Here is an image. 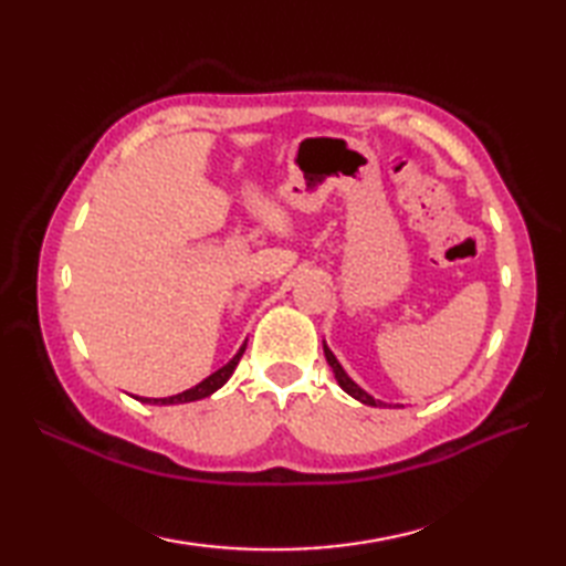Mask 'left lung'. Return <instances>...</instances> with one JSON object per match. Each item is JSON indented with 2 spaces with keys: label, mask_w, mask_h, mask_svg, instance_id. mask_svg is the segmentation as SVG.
Segmentation results:
<instances>
[{
  "label": "left lung",
  "mask_w": 566,
  "mask_h": 566,
  "mask_svg": "<svg viewBox=\"0 0 566 566\" xmlns=\"http://www.w3.org/2000/svg\"><path fill=\"white\" fill-rule=\"evenodd\" d=\"M323 353H326V359H328V365H331V369H333V375H335V379H338V384H340V389L345 391V394H350L353 396V399H357V401H363V403H367V406H384V408H387V403H381V401H377L375 399V396H369L365 389H359L357 387V384L350 379V377H347L345 375V369L340 367V363H338V359H335V355L331 353V347L326 345V343H323ZM391 408V406H389Z\"/></svg>",
  "instance_id": "8db88e82"
}]
</instances>
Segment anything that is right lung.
Here are the masks:
<instances>
[{
  "label": "right lung",
  "mask_w": 566,
  "mask_h": 566,
  "mask_svg": "<svg viewBox=\"0 0 566 566\" xmlns=\"http://www.w3.org/2000/svg\"><path fill=\"white\" fill-rule=\"evenodd\" d=\"M245 345H248V343L240 345V350L233 355L231 363L223 365L221 369H216L213 375H209L207 379L199 381L197 387H191V389H187V391H182V394H175V396H165V399H146V396H136V399H138L140 403H155V406H172V403H189V401L207 399V396H211L213 391H219V389L223 387V384H226L228 379H231V375H233L238 363H240V357H243V353H245Z\"/></svg>",
  "instance_id": "obj_1"
}]
</instances>
